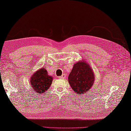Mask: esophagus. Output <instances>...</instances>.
<instances>
[{
  "label": "esophagus",
  "mask_w": 131,
  "mask_h": 131,
  "mask_svg": "<svg viewBox=\"0 0 131 131\" xmlns=\"http://www.w3.org/2000/svg\"><path fill=\"white\" fill-rule=\"evenodd\" d=\"M60 79H65L66 78V74H63L62 75H61V76H60Z\"/></svg>",
  "instance_id": "34e87169"
}]
</instances>
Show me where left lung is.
<instances>
[{"mask_svg":"<svg viewBox=\"0 0 131 131\" xmlns=\"http://www.w3.org/2000/svg\"><path fill=\"white\" fill-rule=\"evenodd\" d=\"M94 80L93 72L84 60L75 63L68 76L69 83L77 95H82L90 90Z\"/></svg>","mask_w":131,"mask_h":131,"instance_id":"8db88e82","label":"left lung"}]
</instances>
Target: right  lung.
Masks as SVG:
<instances>
[{
    "label": "right lung",
    "instance_id": "right-lung-1",
    "mask_svg": "<svg viewBox=\"0 0 131 131\" xmlns=\"http://www.w3.org/2000/svg\"><path fill=\"white\" fill-rule=\"evenodd\" d=\"M52 81V77L48 75V72L44 68L36 71L31 77V90L35 91L38 95L45 93L50 88ZM33 92V91H32Z\"/></svg>",
    "mask_w": 131,
    "mask_h": 131
}]
</instances>
